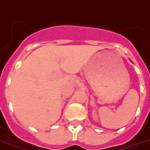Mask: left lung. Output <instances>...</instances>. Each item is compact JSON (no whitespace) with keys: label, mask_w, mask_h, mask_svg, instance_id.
<instances>
[{"label":"left lung","mask_w":150,"mask_h":150,"mask_svg":"<svg viewBox=\"0 0 150 150\" xmlns=\"http://www.w3.org/2000/svg\"><path fill=\"white\" fill-rule=\"evenodd\" d=\"M131 62H132V61H131Z\"/></svg>","instance_id":"1"}]
</instances>
